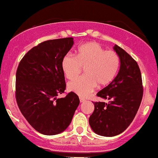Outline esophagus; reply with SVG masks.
<instances>
[{
  "label": "esophagus",
  "instance_id": "1",
  "mask_svg": "<svg viewBox=\"0 0 158 158\" xmlns=\"http://www.w3.org/2000/svg\"><path fill=\"white\" fill-rule=\"evenodd\" d=\"M79 100H80V102H85V100L84 98H79Z\"/></svg>",
  "mask_w": 158,
  "mask_h": 158
}]
</instances>
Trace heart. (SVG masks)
<instances>
[{
  "instance_id": "1",
  "label": "heart",
  "mask_w": 158,
  "mask_h": 158,
  "mask_svg": "<svg viewBox=\"0 0 158 158\" xmlns=\"http://www.w3.org/2000/svg\"><path fill=\"white\" fill-rule=\"evenodd\" d=\"M62 69L66 77L73 79L85 67V75L71 81L68 89L81 97H87L98 85L106 86L117 76L119 58L114 51H105L98 43L88 42L76 51V56L66 54L62 59Z\"/></svg>"
}]
</instances>
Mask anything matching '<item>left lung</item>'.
<instances>
[{"label":"left lung","mask_w":158,"mask_h":158,"mask_svg":"<svg viewBox=\"0 0 158 158\" xmlns=\"http://www.w3.org/2000/svg\"><path fill=\"white\" fill-rule=\"evenodd\" d=\"M120 66L118 74L97 96L110 100L93 102L94 112L89 125L96 134L112 137L122 133L135 118L143 96L141 71L137 62L127 52L115 44Z\"/></svg>","instance_id":"1"}]
</instances>
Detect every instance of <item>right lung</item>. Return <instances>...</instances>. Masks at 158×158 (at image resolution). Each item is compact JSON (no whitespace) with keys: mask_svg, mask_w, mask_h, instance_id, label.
Returning a JSON list of instances; mask_svg holds the SVG:
<instances>
[{"mask_svg":"<svg viewBox=\"0 0 158 158\" xmlns=\"http://www.w3.org/2000/svg\"><path fill=\"white\" fill-rule=\"evenodd\" d=\"M73 38L40 43L28 51L16 74V100L29 123L43 135H53L69 127L79 98L66 89L62 59L73 45Z\"/></svg>","mask_w":158,"mask_h":158,"instance_id":"add662e5","label":"right lung"}]
</instances>
